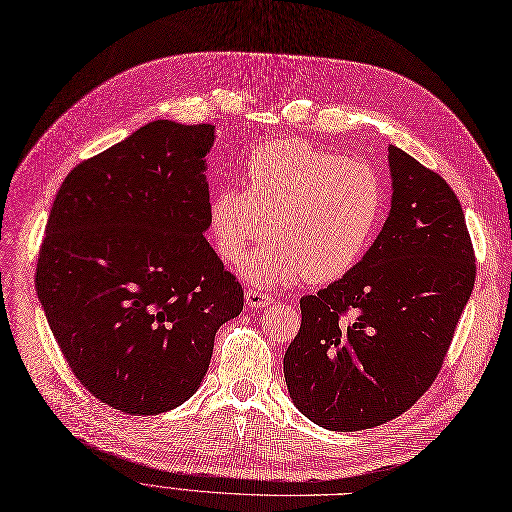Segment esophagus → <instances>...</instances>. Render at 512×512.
I'll return each instance as SVG.
<instances>
[{"label": "esophagus", "instance_id": "34e87169", "mask_svg": "<svg viewBox=\"0 0 512 512\" xmlns=\"http://www.w3.org/2000/svg\"><path fill=\"white\" fill-rule=\"evenodd\" d=\"M244 301H246V306H249V308H257V310H261V308H268V306H272L274 297H272V295H268L266 291H261V289H246V293H244Z\"/></svg>", "mask_w": 512, "mask_h": 512}]
</instances>
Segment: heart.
Segmentation results:
<instances>
[{"label":"heart","mask_w":512,"mask_h":512,"mask_svg":"<svg viewBox=\"0 0 512 512\" xmlns=\"http://www.w3.org/2000/svg\"><path fill=\"white\" fill-rule=\"evenodd\" d=\"M244 189L221 185L206 206L208 230L219 257L242 263L255 285H293L308 278L325 285L348 276L380 232L386 213L377 170L299 139H278L253 149L242 168Z\"/></svg>","instance_id":"heart-1"}]
</instances>
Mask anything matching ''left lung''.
I'll return each instance as SVG.
<instances>
[{"mask_svg": "<svg viewBox=\"0 0 512 512\" xmlns=\"http://www.w3.org/2000/svg\"><path fill=\"white\" fill-rule=\"evenodd\" d=\"M392 204L363 261L301 297L285 352L295 407L327 430L380 426L430 388L475 287V253L445 179L390 145Z\"/></svg>", "mask_w": 512, "mask_h": 512, "instance_id": "left-lung-1", "label": "left lung"}]
</instances>
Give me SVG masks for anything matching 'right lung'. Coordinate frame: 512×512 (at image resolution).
Wrapping results in <instances>:
<instances>
[{
	"mask_svg": "<svg viewBox=\"0 0 512 512\" xmlns=\"http://www.w3.org/2000/svg\"><path fill=\"white\" fill-rule=\"evenodd\" d=\"M213 124L156 120L75 166L54 198L35 289L82 386L130 415L183 405L242 312L204 238Z\"/></svg>",
	"mask_w": 512,
	"mask_h": 512,
	"instance_id": "right-lung-1",
	"label": "right lung"
}]
</instances>
